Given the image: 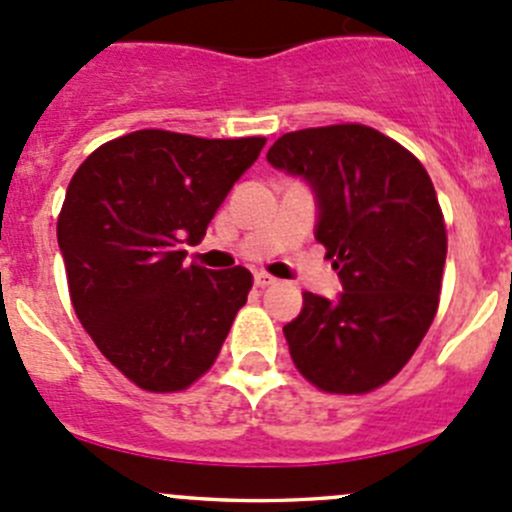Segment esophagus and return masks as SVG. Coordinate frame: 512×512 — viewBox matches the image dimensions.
Masks as SVG:
<instances>
[{
  "mask_svg": "<svg viewBox=\"0 0 512 512\" xmlns=\"http://www.w3.org/2000/svg\"><path fill=\"white\" fill-rule=\"evenodd\" d=\"M253 281H256V286H259V289H269V286L279 284V279H276V276H271V274H266V271H256Z\"/></svg>",
  "mask_w": 512,
  "mask_h": 512,
  "instance_id": "obj_1",
  "label": "esophagus"
}]
</instances>
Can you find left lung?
Returning a JSON list of instances; mask_svg holds the SVG:
<instances>
[{
  "label": "left lung",
  "mask_w": 512,
  "mask_h": 512,
  "mask_svg": "<svg viewBox=\"0 0 512 512\" xmlns=\"http://www.w3.org/2000/svg\"><path fill=\"white\" fill-rule=\"evenodd\" d=\"M266 158L314 186L316 241L344 286L337 301L304 291L284 326L291 359L321 392H372L410 362L437 314L447 231L435 186L410 150L359 123L286 133Z\"/></svg>",
  "instance_id": "8db88e82"
}]
</instances>
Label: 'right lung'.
Returning <instances> with one entry per match:
<instances>
[{
  "instance_id": "right-lung-1",
  "label": "right lung",
  "mask_w": 512,
  "mask_h": 512,
  "mask_svg": "<svg viewBox=\"0 0 512 512\" xmlns=\"http://www.w3.org/2000/svg\"><path fill=\"white\" fill-rule=\"evenodd\" d=\"M266 138L135 130L92 150L57 216L70 301L102 357L145 392H180L216 362L253 286L243 266H186Z\"/></svg>"
}]
</instances>
